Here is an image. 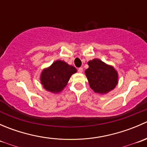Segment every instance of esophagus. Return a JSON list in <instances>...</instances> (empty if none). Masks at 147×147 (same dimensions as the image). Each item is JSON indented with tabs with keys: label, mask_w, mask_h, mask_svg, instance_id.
<instances>
[{
	"label": "esophagus",
	"mask_w": 147,
	"mask_h": 147,
	"mask_svg": "<svg viewBox=\"0 0 147 147\" xmlns=\"http://www.w3.org/2000/svg\"><path fill=\"white\" fill-rule=\"evenodd\" d=\"M78 72H79L80 73H82V72H83V68L82 67L78 68Z\"/></svg>",
	"instance_id": "obj_1"
}]
</instances>
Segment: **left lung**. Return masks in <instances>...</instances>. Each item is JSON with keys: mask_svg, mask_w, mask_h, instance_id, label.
<instances>
[{"mask_svg": "<svg viewBox=\"0 0 147 147\" xmlns=\"http://www.w3.org/2000/svg\"><path fill=\"white\" fill-rule=\"evenodd\" d=\"M87 64L89 67L84 72L94 92L105 94L115 88L118 83V72L113 66L100 59L90 60Z\"/></svg>", "mask_w": 147, "mask_h": 147, "instance_id": "1", "label": "left lung"}]
</instances>
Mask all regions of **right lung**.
Instances as JSON below:
<instances>
[{"label":"right lung","mask_w":147,"mask_h":147,"mask_svg":"<svg viewBox=\"0 0 147 147\" xmlns=\"http://www.w3.org/2000/svg\"><path fill=\"white\" fill-rule=\"evenodd\" d=\"M76 72L75 67L58 60L42 69L40 80L45 90L56 94L63 90L72 75Z\"/></svg>","instance_id":"obj_1"}]
</instances>
